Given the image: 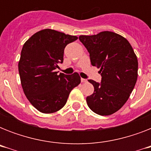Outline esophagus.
Returning a JSON list of instances; mask_svg holds the SVG:
<instances>
[{
	"label": "esophagus",
	"mask_w": 151,
	"mask_h": 151,
	"mask_svg": "<svg viewBox=\"0 0 151 151\" xmlns=\"http://www.w3.org/2000/svg\"><path fill=\"white\" fill-rule=\"evenodd\" d=\"M81 82H83V83L88 82L87 79H84V78H81Z\"/></svg>",
	"instance_id": "34e87169"
}]
</instances>
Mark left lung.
Instances as JSON below:
<instances>
[{
    "label": "left lung",
    "mask_w": 151,
    "mask_h": 151,
    "mask_svg": "<svg viewBox=\"0 0 151 151\" xmlns=\"http://www.w3.org/2000/svg\"><path fill=\"white\" fill-rule=\"evenodd\" d=\"M79 40L89 52L92 66L100 69L102 80H88L94 92L86 98L96 114L107 116L124 106L132 92L138 76V60L126 39L114 32L81 35Z\"/></svg>",
    "instance_id": "1"
}]
</instances>
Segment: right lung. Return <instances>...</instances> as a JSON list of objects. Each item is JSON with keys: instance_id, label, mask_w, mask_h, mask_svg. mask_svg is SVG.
Segmentation results:
<instances>
[{"instance_id": "right-lung-1", "label": "right lung", "mask_w": 151, "mask_h": 151, "mask_svg": "<svg viewBox=\"0 0 151 151\" xmlns=\"http://www.w3.org/2000/svg\"><path fill=\"white\" fill-rule=\"evenodd\" d=\"M78 37L45 29L23 45L19 62L21 85L29 103L44 114L56 112L66 104L73 88L81 83L78 73L55 71L63 62L64 48Z\"/></svg>"}]
</instances>
